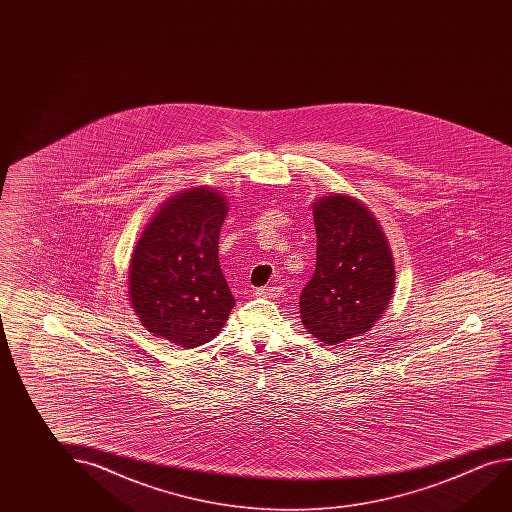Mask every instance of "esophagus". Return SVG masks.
<instances>
[{"label":"esophagus","instance_id":"34e87169","mask_svg":"<svg viewBox=\"0 0 512 512\" xmlns=\"http://www.w3.org/2000/svg\"><path fill=\"white\" fill-rule=\"evenodd\" d=\"M282 293V289L278 287V285H271V287H260L255 291V296H260V298H278Z\"/></svg>","mask_w":512,"mask_h":512}]
</instances>
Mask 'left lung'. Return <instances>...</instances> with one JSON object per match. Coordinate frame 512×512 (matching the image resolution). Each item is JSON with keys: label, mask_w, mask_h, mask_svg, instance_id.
Listing matches in <instances>:
<instances>
[{"label": "left lung", "mask_w": 512, "mask_h": 512, "mask_svg": "<svg viewBox=\"0 0 512 512\" xmlns=\"http://www.w3.org/2000/svg\"><path fill=\"white\" fill-rule=\"evenodd\" d=\"M316 271L300 294L303 327L325 344L375 325L394 289L393 255L377 219L350 196L314 203Z\"/></svg>", "instance_id": "8db88e82"}]
</instances>
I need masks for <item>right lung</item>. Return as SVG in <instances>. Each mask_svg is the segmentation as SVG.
<instances>
[{
  "label": "right lung",
  "instance_id": "add662e5",
  "mask_svg": "<svg viewBox=\"0 0 512 512\" xmlns=\"http://www.w3.org/2000/svg\"><path fill=\"white\" fill-rule=\"evenodd\" d=\"M227 202L207 187L176 194L151 219L135 246L128 294L153 336L182 348L210 341L235 300L218 259Z\"/></svg>",
  "mask_w": 512,
  "mask_h": 512
}]
</instances>
